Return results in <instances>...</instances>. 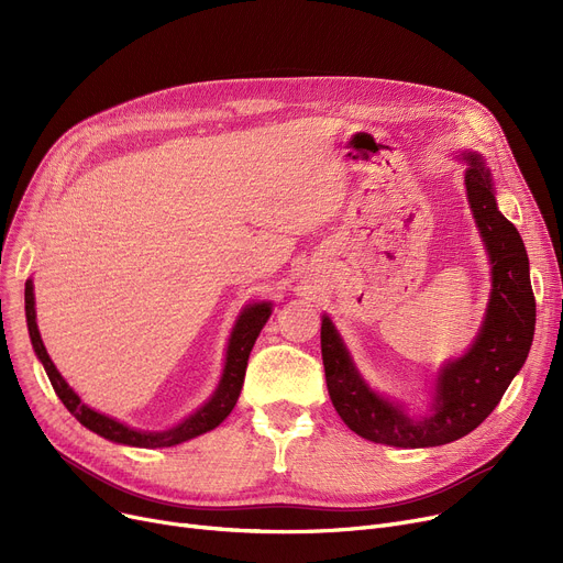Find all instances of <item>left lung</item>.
<instances>
[{
	"label": "left lung",
	"instance_id": "8db88e82",
	"mask_svg": "<svg viewBox=\"0 0 563 563\" xmlns=\"http://www.w3.org/2000/svg\"><path fill=\"white\" fill-rule=\"evenodd\" d=\"M463 157L467 200L493 264V291L475 344L438 376L431 416L412 420L399 406L374 395L353 367L333 321L329 317L321 321V361L338 416L351 431L383 445L435 448L477 429L507 393L534 340L537 301L522 236L499 214L482 157L472 153Z\"/></svg>",
	"mask_w": 563,
	"mask_h": 563
}]
</instances>
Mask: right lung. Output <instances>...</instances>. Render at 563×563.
Masks as SVG:
<instances>
[{
	"instance_id": "right-lung-1",
	"label": "right lung",
	"mask_w": 563,
	"mask_h": 563,
	"mask_svg": "<svg viewBox=\"0 0 563 563\" xmlns=\"http://www.w3.org/2000/svg\"><path fill=\"white\" fill-rule=\"evenodd\" d=\"M24 312H26V327H29V338H32L36 356L41 358L49 383L54 393L58 395V399L64 401V406L73 412V416L86 427L96 431L98 435L113 440V442H123V445H132V448H173L180 445V442L196 438L205 431H212L214 427H219L228 416L230 410L234 408L236 399H240L242 386H244V376H246V365H249V356L251 349L262 331V327L266 323L272 314V303H255L249 306L236 327L232 331L230 344H228V356H225V369L221 376V383L217 393L212 395V399L207 401L200 410H196L191 418H187L183 424H177L175 429L168 431H157V433H147V431H134L121 422H115L102 412H96L93 408H88L86 404H81V399L73 393V388L64 380V376L56 372L54 363L49 361L45 344L41 340L38 327H36V308H34V285L32 280L24 283Z\"/></svg>"
}]
</instances>
